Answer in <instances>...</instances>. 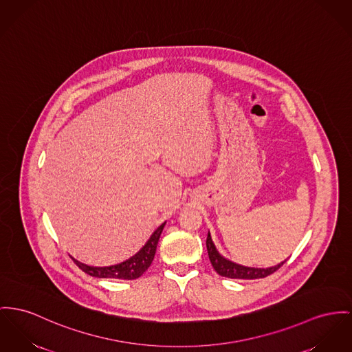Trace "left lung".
<instances>
[{
  "mask_svg": "<svg viewBox=\"0 0 352 352\" xmlns=\"http://www.w3.org/2000/svg\"><path fill=\"white\" fill-rule=\"evenodd\" d=\"M207 250H208V256H210L212 267L214 268V271L219 275L231 278V279H261V278H265V276L274 274L275 271H278L285 261L284 260V261H281L280 264H278L275 267H270V268H252V267H244V265L236 264V263L223 258L217 252V250L212 241L210 232L207 236Z\"/></svg>",
  "mask_w": 352,
  "mask_h": 352,
  "instance_id": "1",
  "label": "left lung"
}]
</instances>
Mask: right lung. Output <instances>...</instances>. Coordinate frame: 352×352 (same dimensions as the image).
Instances as JSON below:
<instances>
[{
  "instance_id": "1",
  "label": "right lung",
  "mask_w": 352,
  "mask_h": 352,
  "mask_svg": "<svg viewBox=\"0 0 352 352\" xmlns=\"http://www.w3.org/2000/svg\"><path fill=\"white\" fill-rule=\"evenodd\" d=\"M165 223H163L146 241V244L141 248L140 251L125 261L111 265V267H91L87 264H82L77 260H73L76 265L84 271L85 274L94 276V278H108V279H124V280H133L140 278L141 275L148 270L152 260L156 254V247L160 239V234L163 232Z\"/></svg>"
}]
</instances>
